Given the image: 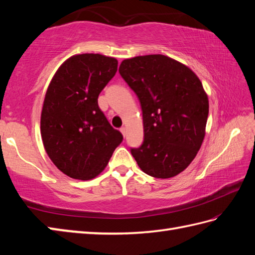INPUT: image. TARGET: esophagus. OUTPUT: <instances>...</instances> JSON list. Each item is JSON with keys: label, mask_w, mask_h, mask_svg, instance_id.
Returning <instances> with one entry per match:
<instances>
[{"label": "esophagus", "mask_w": 255, "mask_h": 255, "mask_svg": "<svg viewBox=\"0 0 255 255\" xmlns=\"http://www.w3.org/2000/svg\"><path fill=\"white\" fill-rule=\"evenodd\" d=\"M121 132L123 133V136H124V137L126 136V132H127V131H126V128H125V127H122V128H121Z\"/></svg>", "instance_id": "34e87169"}]
</instances>
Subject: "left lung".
<instances>
[{"instance_id": "left-lung-1", "label": "left lung", "mask_w": 255, "mask_h": 255, "mask_svg": "<svg viewBox=\"0 0 255 255\" xmlns=\"http://www.w3.org/2000/svg\"><path fill=\"white\" fill-rule=\"evenodd\" d=\"M119 73L138 96L144 139L131 154L145 174L177 175L191 164L205 137L209 104L188 67L163 55L124 60Z\"/></svg>"}]
</instances>
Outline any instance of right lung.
Returning a JSON list of instances; mask_svg holds the SVG:
<instances>
[{"label":"right lung","instance_id":"right-lung-1","mask_svg":"<svg viewBox=\"0 0 255 255\" xmlns=\"http://www.w3.org/2000/svg\"><path fill=\"white\" fill-rule=\"evenodd\" d=\"M117 64L115 58L99 53L73 56L48 86L40 118L42 142L53 164L70 177L99 175L123 141L97 103Z\"/></svg>","mask_w":255,"mask_h":255}]
</instances>
